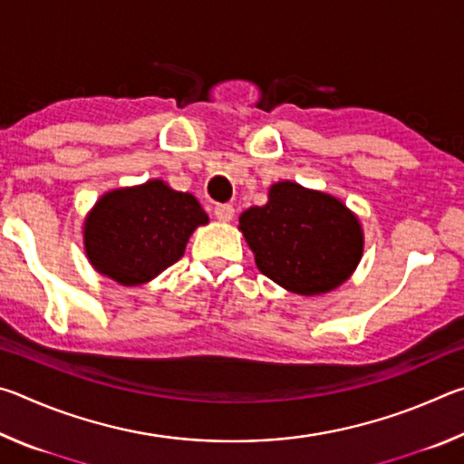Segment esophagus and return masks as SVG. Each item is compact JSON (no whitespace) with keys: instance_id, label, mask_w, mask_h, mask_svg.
<instances>
[{"instance_id":"obj_1","label":"esophagus","mask_w":464,"mask_h":464,"mask_svg":"<svg viewBox=\"0 0 464 464\" xmlns=\"http://www.w3.org/2000/svg\"><path fill=\"white\" fill-rule=\"evenodd\" d=\"M215 217L218 218V221H231V218L235 217V208L231 207V204H217L215 207Z\"/></svg>"}]
</instances>
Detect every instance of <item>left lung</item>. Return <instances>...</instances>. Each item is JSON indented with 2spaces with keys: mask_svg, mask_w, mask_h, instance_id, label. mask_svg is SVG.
<instances>
[{
  "mask_svg": "<svg viewBox=\"0 0 464 464\" xmlns=\"http://www.w3.org/2000/svg\"><path fill=\"white\" fill-rule=\"evenodd\" d=\"M239 231L257 270L303 296L343 285L364 249L358 217L340 198L288 179L270 188L264 207L239 217Z\"/></svg>",
  "mask_w": 464,
  "mask_h": 464,
  "instance_id": "obj_1",
  "label": "left lung"
}]
</instances>
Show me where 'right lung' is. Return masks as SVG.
Returning a JSON list of instances; mask_svg holds the SVG:
<instances>
[{"mask_svg": "<svg viewBox=\"0 0 464 464\" xmlns=\"http://www.w3.org/2000/svg\"><path fill=\"white\" fill-rule=\"evenodd\" d=\"M207 223L192 194L149 179L102 196L83 223V246L100 274L137 286L176 264L196 227Z\"/></svg>", "mask_w": 464, "mask_h": 464, "instance_id": "add662e5", "label": "right lung"}]
</instances>
